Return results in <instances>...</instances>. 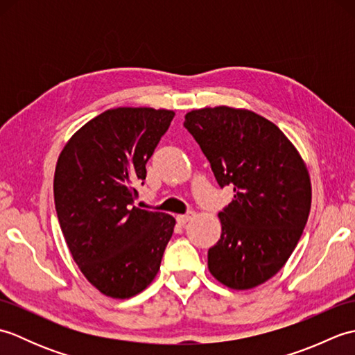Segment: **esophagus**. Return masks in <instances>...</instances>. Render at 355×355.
<instances>
[{"instance_id":"obj_1","label":"esophagus","mask_w":355,"mask_h":355,"mask_svg":"<svg viewBox=\"0 0 355 355\" xmlns=\"http://www.w3.org/2000/svg\"><path fill=\"white\" fill-rule=\"evenodd\" d=\"M193 216V212H189V214H184V215H178L177 216V221L180 223V224H186L187 221L191 220V218Z\"/></svg>"}]
</instances>
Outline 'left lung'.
Listing matches in <instances>:
<instances>
[{
	"label": "left lung",
	"mask_w": 355,
	"mask_h": 355,
	"mask_svg": "<svg viewBox=\"0 0 355 355\" xmlns=\"http://www.w3.org/2000/svg\"><path fill=\"white\" fill-rule=\"evenodd\" d=\"M184 128L233 201L218 216L221 238L209 248V271L233 290L275 276L296 248L311 207L310 175L279 128L252 111L195 110Z\"/></svg>",
	"instance_id": "1"
}]
</instances>
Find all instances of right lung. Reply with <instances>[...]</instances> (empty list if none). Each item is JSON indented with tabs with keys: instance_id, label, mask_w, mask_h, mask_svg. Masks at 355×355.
Listing matches in <instances>:
<instances>
[{
	"instance_id": "1",
	"label": "right lung",
	"mask_w": 355,
	"mask_h": 355,
	"mask_svg": "<svg viewBox=\"0 0 355 355\" xmlns=\"http://www.w3.org/2000/svg\"><path fill=\"white\" fill-rule=\"evenodd\" d=\"M173 116L169 110H108L82 126L58 158L59 225L73 259L105 296H135L160 268L175 220L134 201Z\"/></svg>"
}]
</instances>
